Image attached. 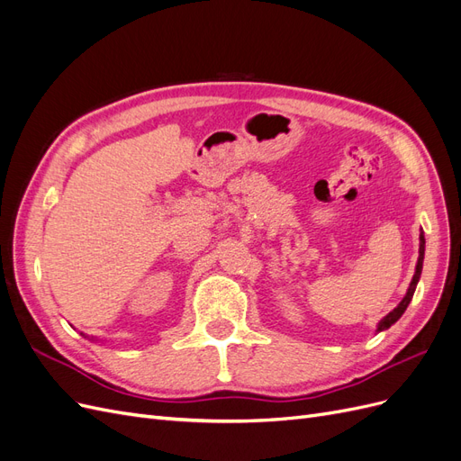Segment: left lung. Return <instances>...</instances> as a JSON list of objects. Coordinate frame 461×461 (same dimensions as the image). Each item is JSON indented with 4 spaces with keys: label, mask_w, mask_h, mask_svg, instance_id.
<instances>
[{
    "label": "left lung",
    "mask_w": 461,
    "mask_h": 461,
    "mask_svg": "<svg viewBox=\"0 0 461 461\" xmlns=\"http://www.w3.org/2000/svg\"><path fill=\"white\" fill-rule=\"evenodd\" d=\"M423 255H425V237H423V233H421V235H420V258H418V266H415V274H413V279H411V284H410V287H408V293H406L404 299L400 301V304L381 320L377 331H383V330L391 328V325H393L400 316L404 314V310L408 308V304H410V301H411V296H413V291H415V287H418V281H420L421 268H423Z\"/></svg>",
    "instance_id": "obj_1"
}]
</instances>
